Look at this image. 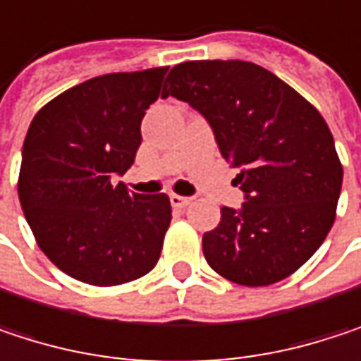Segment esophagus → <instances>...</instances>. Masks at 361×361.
Wrapping results in <instances>:
<instances>
[{"label":"esophagus","mask_w":361,"mask_h":361,"mask_svg":"<svg viewBox=\"0 0 361 361\" xmlns=\"http://www.w3.org/2000/svg\"><path fill=\"white\" fill-rule=\"evenodd\" d=\"M169 200H171V204H173L176 209H183V207H188V204L192 202L190 196H180V194H171Z\"/></svg>","instance_id":"1"}]
</instances>
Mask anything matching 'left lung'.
Wrapping results in <instances>:
<instances>
[{
	"mask_svg": "<svg viewBox=\"0 0 361 361\" xmlns=\"http://www.w3.org/2000/svg\"><path fill=\"white\" fill-rule=\"evenodd\" d=\"M178 98L211 125L238 167L243 207L221 209L202 236L207 263L230 282L267 286L295 274L328 236L343 183L332 133L301 94L245 60H192L171 68L161 98Z\"/></svg>",
	"mask_w": 361,
	"mask_h": 361,
	"instance_id": "8db88e82",
	"label": "left lung"
}]
</instances>
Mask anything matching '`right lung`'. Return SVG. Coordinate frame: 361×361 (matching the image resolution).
Returning <instances> with one entry per match:
<instances>
[{"mask_svg":"<svg viewBox=\"0 0 361 361\" xmlns=\"http://www.w3.org/2000/svg\"><path fill=\"white\" fill-rule=\"evenodd\" d=\"M169 66L79 83L31 121L18 198L39 249L71 278L116 286L146 276L171 224L167 194L112 183L135 161L140 125Z\"/></svg>","mask_w":361,"mask_h":361,"instance_id":"add662e5","label":"right lung"}]
</instances>
